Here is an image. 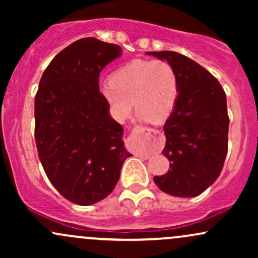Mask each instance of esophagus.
Masks as SVG:
<instances>
[{
  "instance_id": "obj_1",
  "label": "esophagus",
  "mask_w": 258,
  "mask_h": 258,
  "mask_svg": "<svg viewBox=\"0 0 258 258\" xmlns=\"http://www.w3.org/2000/svg\"><path fill=\"white\" fill-rule=\"evenodd\" d=\"M133 132H138V133H141V135H150V133L154 132V130L147 128V127L137 126V127H135V128H133ZM146 158H148V155H146Z\"/></svg>"
}]
</instances>
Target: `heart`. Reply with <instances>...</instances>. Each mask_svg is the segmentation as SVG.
I'll use <instances>...</instances> for the list:
<instances>
[{
	"mask_svg": "<svg viewBox=\"0 0 258 258\" xmlns=\"http://www.w3.org/2000/svg\"><path fill=\"white\" fill-rule=\"evenodd\" d=\"M99 92L116 119H127L135 104L139 119L160 123L176 105L178 78L167 61L136 59L119 68Z\"/></svg>",
	"mask_w": 258,
	"mask_h": 258,
	"instance_id": "1",
	"label": "heart"
}]
</instances>
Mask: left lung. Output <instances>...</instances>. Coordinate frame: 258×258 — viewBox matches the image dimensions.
Returning <instances> with one entry per match:
<instances>
[{
	"label": "left lung",
	"instance_id": "obj_1",
	"mask_svg": "<svg viewBox=\"0 0 258 258\" xmlns=\"http://www.w3.org/2000/svg\"><path fill=\"white\" fill-rule=\"evenodd\" d=\"M147 54L166 60L178 78V98L164 125L162 154L171 168L154 182L173 197H198L218 178L227 156L226 93L211 73L185 55L171 51Z\"/></svg>",
	"mask_w": 258,
	"mask_h": 258
}]
</instances>
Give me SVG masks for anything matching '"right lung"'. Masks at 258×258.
Listing matches in <instances>:
<instances>
[{
	"mask_svg": "<svg viewBox=\"0 0 258 258\" xmlns=\"http://www.w3.org/2000/svg\"><path fill=\"white\" fill-rule=\"evenodd\" d=\"M120 46L86 37L59 52L35 97V141L44 172L65 199L88 206L108 197L131 153L100 96L99 74Z\"/></svg>",
	"mask_w": 258,
	"mask_h": 258,
	"instance_id": "obj_1",
	"label": "right lung"
}]
</instances>
